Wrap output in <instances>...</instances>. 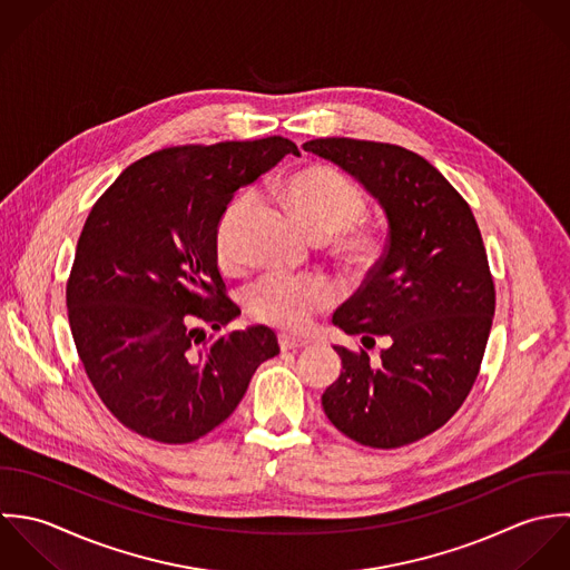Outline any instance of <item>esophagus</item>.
Here are the masks:
<instances>
[{
  "label": "esophagus",
  "instance_id": "34e87169",
  "mask_svg": "<svg viewBox=\"0 0 570 570\" xmlns=\"http://www.w3.org/2000/svg\"><path fill=\"white\" fill-rule=\"evenodd\" d=\"M304 345H308L306 340H297V337H291V335H279V347H282V352H286V350H297V347H304Z\"/></svg>",
  "mask_w": 570,
  "mask_h": 570
}]
</instances>
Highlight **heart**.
Segmentation results:
<instances>
[{"mask_svg":"<svg viewBox=\"0 0 570 570\" xmlns=\"http://www.w3.org/2000/svg\"><path fill=\"white\" fill-rule=\"evenodd\" d=\"M282 196L317 239L333 237V246L345 264L363 268L379 257V230L356 223L365 212V196L340 169L328 165L302 167L284 180ZM253 200V191L237 194L218 220L216 253L225 268L242 264L239 230ZM335 302L337 288L324 277L271 273L246 291V311L250 317L286 333L306 331L313 317L333 308Z\"/></svg>","mask_w":570,"mask_h":570,"instance_id":"1","label":"heart"}]
</instances>
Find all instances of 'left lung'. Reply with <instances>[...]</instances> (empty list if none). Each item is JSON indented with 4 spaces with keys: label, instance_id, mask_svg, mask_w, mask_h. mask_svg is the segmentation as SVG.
I'll return each instance as SVG.
<instances>
[{
    "label": "left lung",
    "instance_id": "8db88e82",
    "mask_svg": "<svg viewBox=\"0 0 570 570\" xmlns=\"http://www.w3.org/2000/svg\"><path fill=\"white\" fill-rule=\"evenodd\" d=\"M304 149L356 176L390 223L381 259L333 315L365 347L376 335L387 345L376 361L337 347L343 370L324 412L365 448L412 445L454 416L480 372L495 313L480 228L452 183L405 147L333 136Z\"/></svg>",
    "mask_w": 570,
    "mask_h": 570
}]
</instances>
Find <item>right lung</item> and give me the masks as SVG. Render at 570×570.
Wrapping results in <instances>:
<instances>
[{
	"mask_svg": "<svg viewBox=\"0 0 570 570\" xmlns=\"http://www.w3.org/2000/svg\"><path fill=\"white\" fill-rule=\"evenodd\" d=\"M299 154L284 136L178 145L131 163L95 203L66 284L72 340L116 421L185 445L225 423L253 372L279 354L239 315L218 266L216 227L233 194Z\"/></svg>",
	"mask_w": 570,
	"mask_h": 570,
	"instance_id": "right-lung-1",
	"label": "right lung"
}]
</instances>
